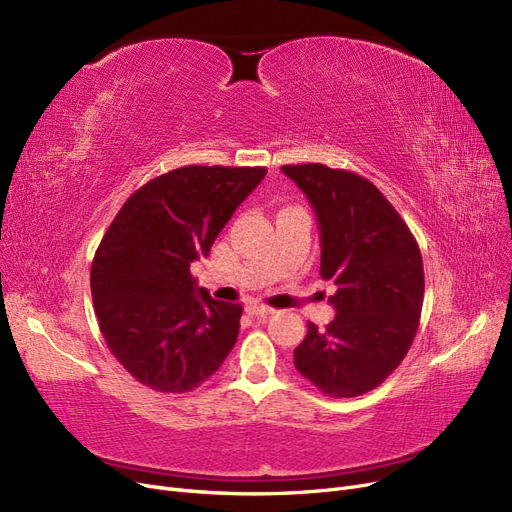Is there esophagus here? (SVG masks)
<instances>
[{
	"label": "esophagus",
	"instance_id": "1",
	"mask_svg": "<svg viewBox=\"0 0 512 512\" xmlns=\"http://www.w3.org/2000/svg\"><path fill=\"white\" fill-rule=\"evenodd\" d=\"M276 309H272V307H268V305H263V303H249L247 305V314L249 316H255V318H265V316H270V314H274Z\"/></svg>",
	"mask_w": 512,
	"mask_h": 512
}]
</instances>
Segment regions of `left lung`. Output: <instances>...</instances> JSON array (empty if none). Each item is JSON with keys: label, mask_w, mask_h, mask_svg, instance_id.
Instances as JSON below:
<instances>
[{"label": "left lung", "mask_w": 512, "mask_h": 512, "mask_svg": "<svg viewBox=\"0 0 512 512\" xmlns=\"http://www.w3.org/2000/svg\"><path fill=\"white\" fill-rule=\"evenodd\" d=\"M316 209L320 276L332 280L337 316L307 324L295 368L328 397H358L402 364L416 337L425 270L418 242L366 177L322 163L282 165Z\"/></svg>", "instance_id": "left-lung-1"}]
</instances>
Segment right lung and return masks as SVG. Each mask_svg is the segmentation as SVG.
Returning <instances> with one entry per match:
<instances>
[{"instance_id":"add662e5","label":"right lung","mask_w":512,"mask_h":512,"mask_svg":"<svg viewBox=\"0 0 512 512\" xmlns=\"http://www.w3.org/2000/svg\"><path fill=\"white\" fill-rule=\"evenodd\" d=\"M265 167L186 165L133 192L92 261V297L102 337L138 383L188 393L232 351L242 305L196 293L190 263L207 257Z\"/></svg>"}]
</instances>
